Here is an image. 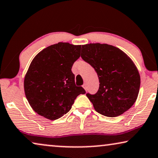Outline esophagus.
<instances>
[{
  "instance_id": "34e87169",
  "label": "esophagus",
  "mask_w": 158,
  "mask_h": 158,
  "mask_svg": "<svg viewBox=\"0 0 158 158\" xmlns=\"http://www.w3.org/2000/svg\"><path fill=\"white\" fill-rule=\"evenodd\" d=\"M83 88L84 89H85V90H87V87H86L85 84H83Z\"/></svg>"
}]
</instances>
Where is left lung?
<instances>
[{"label": "left lung", "mask_w": 158, "mask_h": 158, "mask_svg": "<svg viewBox=\"0 0 158 158\" xmlns=\"http://www.w3.org/2000/svg\"><path fill=\"white\" fill-rule=\"evenodd\" d=\"M81 57L95 69L99 88L86 96L98 113L108 117L124 114L137 100L140 75L130 57L117 47L107 44L82 45Z\"/></svg>", "instance_id": "obj_1"}]
</instances>
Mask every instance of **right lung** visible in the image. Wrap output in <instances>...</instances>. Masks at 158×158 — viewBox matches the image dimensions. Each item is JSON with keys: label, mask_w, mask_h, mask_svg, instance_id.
<instances>
[{"label": "right lung", "mask_w": 158, "mask_h": 158, "mask_svg": "<svg viewBox=\"0 0 158 158\" xmlns=\"http://www.w3.org/2000/svg\"><path fill=\"white\" fill-rule=\"evenodd\" d=\"M81 49V45L59 42L43 49L31 61L23 86L28 102L39 115L57 119L70 111L78 95L85 94L75 85L71 70Z\"/></svg>", "instance_id": "obj_1"}]
</instances>
